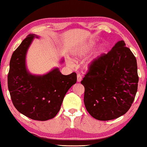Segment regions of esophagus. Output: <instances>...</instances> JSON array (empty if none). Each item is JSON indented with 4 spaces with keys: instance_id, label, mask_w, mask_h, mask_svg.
<instances>
[{
    "instance_id": "34e87169",
    "label": "esophagus",
    "mask_w": 147,
    "mask_h": 147,
    "mask_svg": "<svg viewBox=\"0 0 147 147\" xmlns=\"http://www.w3.org/2000/svg\"><path fill=\"white\" fill-rule=\"evenodd\" d=\"M82 76H81L80 74H77V82H80V81L82 80Z\"/></svg>"
}]
</instances>
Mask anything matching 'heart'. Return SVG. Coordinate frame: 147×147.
I'll list each match as a JSON object with an SVG mask.
<instances>
[{
  "instance_id": "1",
  "label": "heart",
  "mask_w": 147,
  "mask_h": 147,
  "mask_svg": "<svg viewBox=\"0 0 147 147\" xmlns=\"http://www.w3.org/2000/svg\"><path fill=\"white\" fill-rule=\"evenodd\" d=\"M96 45V43L94 41H90L88 44L83 45L82 47H80L78 48L77 49H76L74 52V57L75 59H78L82 58L83 57H84L88 53L90 50L92 49ZM103 51V49H100V52H102ZM98 54H96L95 55L92 57L91 58H90L87 61V62L85 64V67L86 68L90 67L91 66L94 64L96 63V60L98 59Z\"/></svg>"
}]
</instances>
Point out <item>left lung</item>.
<instances>
[{"label": "left lung", "mask_w": 147, "mask_h": 147, "mask_svg": "<svg viewBox=\"0 0 147 147\" xmlns=\"http://www.w3.org/2000/svg\"><path fill=\"white\" fill-rule=\"evenodd\" d=\"M139 82L137 59L124 41L98 57L81 81L86 110L100 121L127 113L136 95Z\"/></svg>", "instance_id": "8db88e82"}]
</instances>
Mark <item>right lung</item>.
Listing matches in <instances>:
<instances>
[{"label": "right lung", "instance_id": "1", "mask_svg": "<svg viewBox=\"0 0 147 147\" xmlns=\"http://www.w3.org/2000/svg\"><path fill=\"white\" fill-rule=\"evenodd\" d=\"M34 38L38 36L28 35L12 53L8 87L20 113L32 119L46 121L57 114L65 94L77 78L75 73L63 75L58 68L42 76L30 74L26 67V55Z\"/></svg>", "mask_w": 147, "mask_h": 147}]
</instances>
